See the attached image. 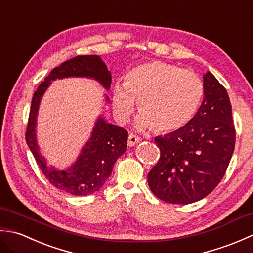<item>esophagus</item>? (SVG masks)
Instances as JSON below:
<instances>
[{"instance_id":"1","label":"esophagus","mask_w":253,"mask_h":253,"mask_svg":"<svg viewBox=\"0 0 253 253\" xmlns=\"http://www.w3.org/2000/svg\"><path fill=\"white\" fill-rule=\"evenodd\" d=\"M139 142H141V137H138L136 135H134V134H130L128 135V139H127V145L130 146V147H132V146L138 144Z\"/></svg>"}]
</instances>
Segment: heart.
Listing matches in <instances>:
<instances>
[{
    "instance_id": "heart-1",
    "label": "heart",
    "mask_w": 253,
    "mask_h": 253,
    "mask_svg": "<svg viewBox=\"0 0 253 253\" xmlns=\"http://www.w3.org/2000/svg\"><path fill=\"white\" fill-rule=\"evenodd\" d=\"M204 91V82L196 72L154 60L127 71L123 87H115L112 104L118 118L126 121L137 100L139 128L173 133L194 119Z\"/></svg>"
}]
</instances>
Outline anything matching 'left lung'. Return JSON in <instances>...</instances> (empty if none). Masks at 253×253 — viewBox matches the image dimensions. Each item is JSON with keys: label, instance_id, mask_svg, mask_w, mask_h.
Segmentation results:
<instances>
[{"label": "left lung", "instance_id": "1", "mask_svg": "<svg viewBox=\"0 0 253 253\" xmlns=\"http://www.w3.org/2000/svg\"><path fill=\"white\" fill-rule=\"evenodd\" d=\"M204 87L203 104L189 125L155 138L160 158L148 173V185L166 203L205 198L221 182L234 153L236 131L226 89L209 71Z\"/></svg>", "mask_w": 253, "mask_h": 253}]
</instances>
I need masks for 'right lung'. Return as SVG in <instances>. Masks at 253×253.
Returning a JSON list of instances; mask_svg holds the SVG:
<instances>
[{
    "label": "right lung",
    "mask_w": 253,
    "mask_h": 253,
    "mask_svg": "<svg viewBox=\"0 0 253 253\" xmlns=\"http://www.w3.org/2000/svg\"><path fill=\"white\" fill-rule=\"evenodd\" d=\"M67 77H89L98 80L106 88L111 85V72L96 55L76 56L56 67L33 94L26 130V142L35 157L38 166L48 182L64 192L76 196H87L96 193L103 186L112 171L115 162L126 153L127 131L107 123L99 118L92 136L84 146L79 159L67 171L48 168L36 141V120L39 103L50 80Z\"/></svg>",
    "instance_id": "obj_1"
}]
</instances>
